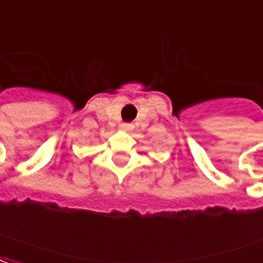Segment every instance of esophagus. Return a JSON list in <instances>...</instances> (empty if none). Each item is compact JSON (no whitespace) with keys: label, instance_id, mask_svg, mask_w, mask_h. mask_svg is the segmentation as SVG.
Returning a JSON list of instances; mask_svg holds the SVG:
<instances>
[{"label":"esophagus","instance_id":"34e87169","mask_svg":"<svg viewBox=\"0 0 263 263\" xmlns=\"http://www.w3.org/2000/svg\"><path fill=\"white\" fill-rule=\"evenodd\" d=\"M120 128L124 130V132H132V130H133V124H132V123H122V124H120Z\"/></svg>","mask_w":263,"mask_h":263}]
</instances>
